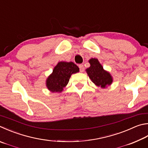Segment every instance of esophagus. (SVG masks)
Masks as SVG:
<instances>
[{"mask_svg":"<svg viewBox=\"0 0 148 148\" xmlns=\"http://www.w3.org/2000/svg\"><path fill=\"white\" fill-rule=\"evenodd\" d=\"M79 71L81 72H83V71H84V69H85L84 66L82 65V64H81V65H79Z\"/></svg>","mask_w":148,"mask_h":148,"instance_id":"esophagus-1","label":"esophagus"}]
</instances>
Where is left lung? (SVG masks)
Instances as JSON below:
<instances>
[{
    "mask_svg": "<svg viewBox=\"0 0 148 148\" xmlns=\"http://www.w3.org/2000/svg\"><path fill=\"white\" fill-rule=\"evenodd\" d=\"M90 67L86 69L88 77L96 85L106 88L112 82V77L109 72L103 69L98 59L91 58L88 61Z\"/></svg>",
    "mask_w": 148,
    "mask_h": 148,
    "instance_id": "8db88e82",
    "label": "left lung"
}]
</instances>
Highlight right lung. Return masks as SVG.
Returning a JSON list of instances; mask_svg holds the SVG:
<instances>
[{
	"label": "right lung",
	"instance_id": "add662e5",
	"mask_svg": "<svg viewBox=\"0 0 148 148\" xmlns=\"http://www.w3.org/2000/svg\"><path fill=\"white\" fill-rule=\"evenodd\" d=\"M79 68L73 62H59L53 70L52 73L48 77L46 85L52 92H61L68 84L72 74L79 72Z\"/></svg>",
	"mask_w": 148,
	"mask_h": 148
}]
</instances>
